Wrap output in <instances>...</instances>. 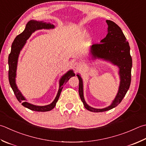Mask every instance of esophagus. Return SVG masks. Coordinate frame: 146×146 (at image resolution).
Returning a JSON list of instances; mask_svg holds the SVG:
<instances>
[{"label": "esophagus", "mask_w": 146, "mask_h": 146, "mask_svg": "<svg viewBox=\"0 0 146 146\" xmlns=\"http://www.w3.org/2000/svg\"><path fill=\"white\" fill-rule=\"evenodd\" d=\"M73 69L75 70L76 71H78V70L80 69V64L78 63V62H73Z\"/></svg>", "instance_id": "esophagus-1"}]
</instances>
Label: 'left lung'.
<instances>
[{
	"label": "left lung",
	"mask_w": 146,
	"mask_h": 146,
	"mask_svg": "<svg viewBox=\"0 0 146 146\" xmlns=\"http://www.w3.org/2000/svg\"><path fill=\"white\" fill-rule=\"evenodd\" d=\"M106 23L108 26L106 36L101 40L100 44H94L90 46V54L92 60L102 59L118 66L120 81L118 93L111 104L106 108L98 109L90 106L85 102L82 78L79 73L76 75L79 80L80 97L84 107L92 112H103L117 106L126 95L131 82L132 59L130 53L129 44L121 28L115 22L106 20Z\"/></svg>",
	"instance_id": "1"
}]
</instances>
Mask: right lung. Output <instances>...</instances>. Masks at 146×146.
<instances>
[{
	"mask_svg": "<svg viewBox=\"0 0 146 146\" xmlns=\"http://www.w3.org/2000/svg\"><path fill=\"white\" fill-rule=\"evenodd\" d=\"M55 28V26L50 23H46L44 21H39L36 20H30L26 25L24 31L21 33L17 36L14 38V41L11 45V53L9 55L8 64H9V80L11 88L15 94L17 99L24 107L35 111H40V112H45L52 110L56 106V102H58L59 98L61 94V90L62 89V85L65 84L71 77L75 76L72 70H70L66 73L59 80V87L58 94L56 96L54 101L50 104L46 106H36L30 103L27 101L23 95L20 92L16 85V70L17 66H18V61L20 52L22 48L24 47L25 45L27 43V40L30 38L31 34L35 32L36 30H49L53 29Z\"/></svg>",
	"mask_w": 146,
	"mask_h": 146,
	"instance_id": "add662e5",
	"label": "right lung"
}]
</instances>
